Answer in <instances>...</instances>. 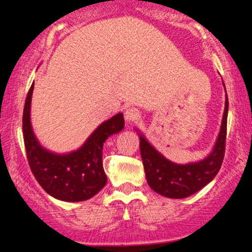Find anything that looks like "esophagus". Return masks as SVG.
Segmentation results:
<instances>
[{
	"label": "esophagus",
	"instance_id": "esophagus-1",
	"mask_svg": "<svg viewBox=\"0 0 252 252\" xmlns=\"http://www.w3.org/2000/svg\"><path fill=\"white\" fill-rule=\"evenodd\" d=\"M139 118V111L134 107H129L125 111V119L126 122H133Z\"/></svg>",
	"mask_w": 252,
	"mask_h": 252
}]
</instances>
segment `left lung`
Wrapping results in <instances>:
<instances>
[{"mask_svg": "<svg viewBox=\"0 0 252 252\" xmlns=\"http://www.w3.org/2000/svg\"><path fill=\"white\" fill-rule=\"evenodd\" d=\"M227 111L228 99L226 95L219 138L214 146L213 152L200 162L186 165L171 162L157 152L141 133H139L140 154L145 167L146 179L149 187L155 192L167 198L182 199L196 193L215 178L222 166L224 158Z\"/></svg>", "mask_w": 252, "mask_h": 252, "instance_id": "1", "label": "left lung"}]
</instances>
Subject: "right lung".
I'll return each instance as SVG.
<instances>
[{"label":"right lung","mask_w":252,"mask_h":252,"mask_svg":"<svg viewBox=\"0 0 252 252\" xmlns=\"http://www.w3.org/2000/svg\"><path fill=\"white\" fill-rule=\"evenodd\" d=\"M33 84L26 97L22 132L28 163L37 182L48 194L63 201H84L95 196L107 182L103 168V145L125 126L119 113L103 122L80 148L69 154H54L45 149L33 134L30 123V104Z\"/></svg>","instance_id":"right-lung-1"}]
</instances>
